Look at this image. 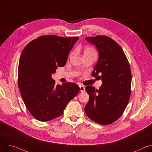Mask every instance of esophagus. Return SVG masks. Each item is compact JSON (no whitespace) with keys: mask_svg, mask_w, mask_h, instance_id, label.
<instances>
[{"mask_svg":"<svg viewBox=\"0 0 152 152\" xmlns=\"http://www.w3.org/2000/svg\"><path fill=\"white\" fill-rule=\"evenodd\" d=\"M79 88H80V92H83V91H85V88L84 86L80 85V86H79Z\"/></svg>","mask_w":152,"mask_h":152,"instance_id":"1","label":"esophagus"}]
</instances>
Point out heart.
I'll list each match as a JSON object with an SVG mask.
<instances>
[{
    "mask_svg": "<svg viewBox=\"0 0 152 152\" xmlns=\"http://www.w3.org/2000/svg\"><path fill=\"white\" fill-rule=\"evenodd\" d=\"M93 53H96L95 50L93 48L87 46L85 48L84 51H83V55H90V54H93Z\"/></svg>",
    "mask_w": 152,
    "mask_h": 152,
    "instance_id": "heart-1",
    "label": "heart"
}]
</instances>
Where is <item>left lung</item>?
<instances>
[{
    "label": "left lung",
    "instance_id": "left-lung-1",
    "mask_svg": "<svg viewBox=\"0 0 152 152\" xmlns=\"http://www.w3.org/2000/svg\"><path fill=\"white\" fill-rule=\"evenodd\" d=\"M85 39L97 49L99 59L92 75L102 79L103 83L99 90L86 86L90 99L85 111L95 122L110 124L121 117L128 104L131 93V69L122 48L110 37L98 35Z\"/></svg>",
    "mask_w": 152,
    "mask_h": 152
}]
</instances>
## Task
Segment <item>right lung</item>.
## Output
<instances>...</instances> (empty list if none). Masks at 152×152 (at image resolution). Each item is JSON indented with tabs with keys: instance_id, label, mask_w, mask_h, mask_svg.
<instances>
[{
	"instance_id": "add662e5",
	"label": "right lung",
	"mask_w": 152,
	"mask_h": 152,
	"mask_svg": "<svg viewBox=\"0 0 152 152\" xmlns=\"http://www.w3.org/2000/svg\"><path fill=\"white\" fill-rule=\"evenodd\" d=\"M78 37L45 35L28 43L21 54L18 85L28 110L37 120L48 121L61 115L79 93V86L56 85L52 75L66 64Z\"/></svg>"
}]
</instances>
